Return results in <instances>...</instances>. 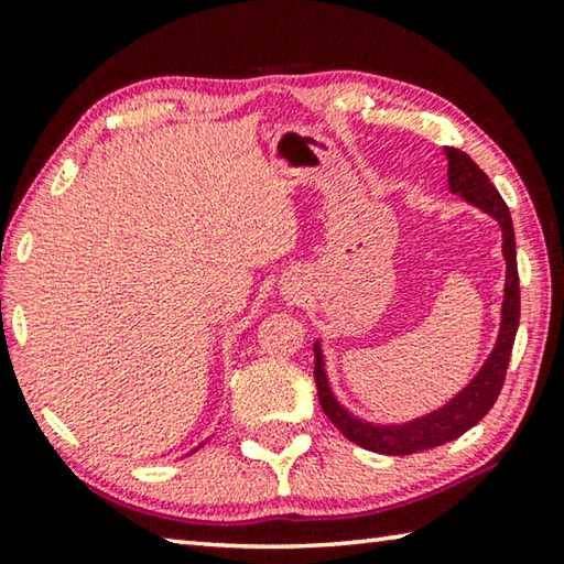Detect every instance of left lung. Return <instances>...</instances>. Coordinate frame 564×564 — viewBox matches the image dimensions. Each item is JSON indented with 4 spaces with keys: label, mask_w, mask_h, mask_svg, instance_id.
<instances>
[{
    "label": "left lung",
    "mask_w": 564,
    "mask_h": 564,
    "mask_svg": "<svg viewBox=\"0 0 564 564\" xmlns=\"http://www.w3.org/2000/svg\"><path fill=\"white\" fill-rule=\"evenodd\" d=\"M447 156V184H451L453 194H460L465 202L482 208L485 214L498 218L502 228V253L505 263H508V279H505V301H502V326L498 343L490 358L480 368V373L473 378L463 393H457L445 408L435 410V413L417 417L408 425H370L348 415L346 410L338 405L328 388L326 370H323V358L318 343L313 346L316 350V388L323 413L338 431L366 451L383 453V455H413L420 451H431V447L445 445L470 431L473 425L488 415V410L498 400L505 376H508L510 356L514 333L520 326V275H518V251H514V228L510 218V208L502 202L498 188L490 184L485 171L475 164V161L465 154V151L455 147H445Z\"/></svg>",
    "instance_id": "obj_1"
}]
</instances>
